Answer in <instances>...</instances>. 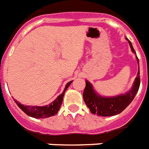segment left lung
<instances>
[{
	"mask_svg": "<svg viewBox=\"0 0 149 149\" xmlns=\"http://www.w3.org/2000/svg\"><path fill=\"white\" fill-rule=\"evenodd\" d=\"M128 40V39H127ZM132 51L135 52L132 47V45L130 41H128ZM137 58L139 63V58ZM139 69L138 71L135 81L134 82L132 88L125 95H121L118 96L111 97H104L97 95L94 91L92 85L90 82L86 81V85L83 92V97L85 104L90 109L91 113L94 115H97L99 116H113L119 114L123 111L132 102L134 97L136 95L140 86V75H139Z\"/></svg>",
	"mask_w": 149,
	"mask_h": 149,
	"instance_id": "left-lung-1",
	"label": "left lung"
}]
</instances>
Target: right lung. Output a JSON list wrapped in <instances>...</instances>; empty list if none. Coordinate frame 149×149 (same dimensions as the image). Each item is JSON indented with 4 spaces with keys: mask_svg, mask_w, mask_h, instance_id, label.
<instances>
[{
    "mask_svg": "<svg viewBox=\"0 0 149 149\" xmlns=\"http://www.w3.org/2000/svg\"><path fill=\"white\" fill-rule=\"evenodd\" d=\"M71 82H68L66 86H65V88L64 90V91L62 92L61 95H60L58 96L54 102H52V104H48V105H46V106L43 107H39V106H29V105H23L21 104V103H19L17 101L14 99V102L17 104V106L21 108V110L23 111L25 113L26 115H29L31 117L35 118H48L51 117V116H53V115H56L58 113L59 108H60L61 105L62 104L63 101V97H64V95H65V91L67 90V88H68V86L71 84Z\"/></svg>",
    "mask_w": 149,
    "mask_h": 149,
    "instance_id": "obj_1",
    "label": "right lung"
}]
</instances>
